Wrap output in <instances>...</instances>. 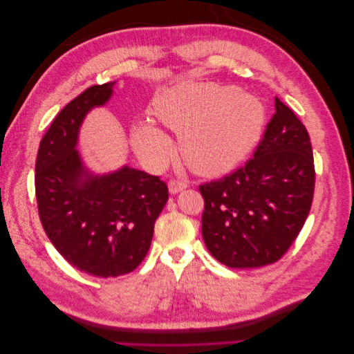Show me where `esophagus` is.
Here are the masks:
<instances>
[{
	"label": "esophagus",
	"mask_w": 354,
	"mask_h": 354,
	"mask_svg": "<svg viewBox=\"0 0 354 354\" xmlns=\"http://www.w3.org/2000/svg\"><path fill=\"white\" fill-rule=\"evenodd\" d=\"M186 187H187V183L185 180H169V183H168V190L171 195H176V194H178V192L185 190Z\"/></svg>",
	"instance_id": "esophagus-1"
}]
</instances>
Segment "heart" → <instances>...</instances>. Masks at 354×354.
Segmentation results:
<instances>
[{"label": "heart", "instance_id": "heart-1", "mask_svg": "<svg viewBox=\"0 0 354 354\" xmlns=\"http://www.w3.org/2000/svg\"><path fill=\"white\" fill-rule=\"evenodd\" d=\"M152 115L180 134V151L192 171L216 176L239 164L263 133L266 109L251 94L232 85L187 82L159 91ZM136 153L159 167L173 153L168 136L147 121L131 128Z\"/></svg>", "mask_w": 354, "mask_h": 354}]
</instances>
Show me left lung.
<instances>
[{
  "instance_id": "8db88e82",
  "label": "left lung",
  "mask_w": 354,
  "mask_h": 354,
  "mask_svg": "<svg viewBox=\"0 0 354 354\" xmlns=\"http://www.w3.org/2000/svg\"><path fill=\"white\" fill-rule=\"evenodd\" d=\"M263 140L245 167L199 187L202 238L233 269L277 261L303 229L315 192V164L303 122L279 99Z\"/></svg>"
}]
</instances>
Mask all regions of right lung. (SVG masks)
I'll return each mask as SVG.
<instances>
[{"label":"right lung","instance_id":"right-lung-1","mask_svg":"<svg viewBox=\"0 0 354 354\" xmlns=\"http://www.w3.org/2000/svg\"><path fill=\"white\" fill-rule=\"evenodd\" d=\"M115 84L93 85L59 112L35 164L38 212L48 239L69 264L97 277L127 274L143 261L168 201L159 177L128 165L97 174L77 151L85 116L111 100Z\"/></svg>","mask_w":354,"mask_h":354}]
</instances>
